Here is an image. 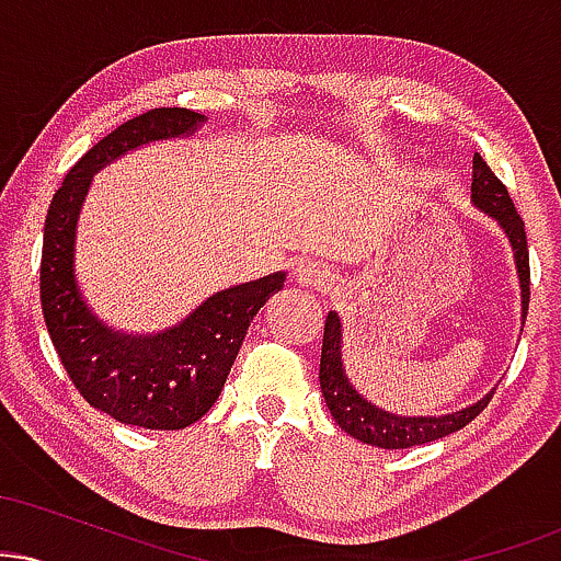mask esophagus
I'll return each instance as SVG.
<instances>
[{
	"mask_svg": "<svg viewBox=\"0 0 561 561\" xmlns=\"http://www.w3.org/2000/svg\"><path fill=\"white\" fill-rule=\"evenodd\" d=\"M295 282H298L300 287L324 289V287L332 285V274H330V268L324 266V263L306 261V263H300L298 268H295Z\"/></svg>",
	"mask_w": 561,
	"mask_h": 561,
	"instance_id": "esophagus-1",
	"label": "esophagus"
}]
</instances>
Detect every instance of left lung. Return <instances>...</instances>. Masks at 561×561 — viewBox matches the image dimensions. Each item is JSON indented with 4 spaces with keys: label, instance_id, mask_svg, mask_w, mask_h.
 <instances>
[{
    "label": "left lung",
    "instance_id": "1",
    "mask_svg": "<svg viewBox=\"0 0 561 561\" xmlns=\"http://www.w3.org/2000/svg\"><path fill=\"white\" fill-rule=\"evenodd\" d=\"M472 205L480 214L493 218L508 240V248L514 253V268H517L519 276V298H523L519 306H523L525 319L527 302H530V259H527L525 221L514 210L506 186L499 182V176L488 169V163L480 156L472 158ZM319 382L327 409H330L334 422L340 424V430H345L347 435L366 443V446L388 450L422 446V443L440 440V437L450 433H459L493 398V390H488L480 401L467 405V409L437 416H405L379 409L369 398H364L356 390V385L351 382V377H347L343 358V319L337 317V311L327 313L324 321Z\"/></svg>",
    "mask_w": 561,
    "mask_h": 561
}]
</instances>
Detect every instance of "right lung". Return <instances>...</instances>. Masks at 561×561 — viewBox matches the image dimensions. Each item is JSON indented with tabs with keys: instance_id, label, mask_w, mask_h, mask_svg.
Masks as SVG:
<instances>
[{
	"instance_id": "right-lung-1",
	"label": "right lung",
	"mask_w": 561,
	"mask_h": 561,
	"mask_svg": "<svg viewBox=\"0 0 561 561\" xmlns=\"http://www.w3.org/2000/svg\"><path fill=\"white\" fill-rule=\"evenodd\" d=\"M208 115L156 107L121 124L68 171L44 221L42 311L76 390L115 422L145 430H184L208 414L224 390L250 321L285 285L287 272L218 289L190 317L156 334L105 324L76 276V234L94 173L152 141L192 137Z\"/></svg>"
}]
</instances>
